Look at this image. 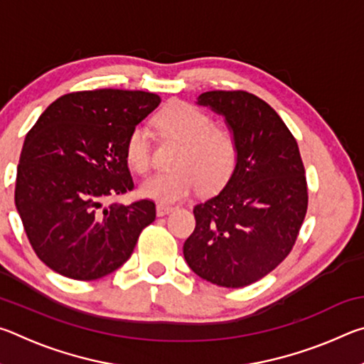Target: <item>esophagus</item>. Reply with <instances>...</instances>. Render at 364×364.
Listing matches in <instances>:
<instances>
[{
  "label": "esophagus",
  "mask_w": 364,
  "mask_h": 364,
  "mask_svg": "<svg viewBox=\"0 0 364 364\" xmlns=\"http://www.w3.org/2000/svg\"><path fill=\"white\" fill-rule=\"evenodd\" d=\"M175 208L170 207V205H165V204H157V215L159 217H165V215H168L173 212Z\"/></svg>",
  "instance_id": "obj_1"
}]
</instances>
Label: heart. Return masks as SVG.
Masks as SVG:
<instances>
[{
	"mask_svg": "<svg viewBox=\"0 0 364 364\" xmlns=\"http://www.w3.org/2000/svg\"><path fill=\"white\" fill-rule=\"evenodd\" d=\"M157 130L181 144L173 159V170L156 173L141 183V194L162 202H176L199 186L213 191L230 180L237 162L232 134L215 127L210 115L186 102H173L157 115ZM125 159L130 168L146 173L151 167V141L146 128L136 127L128 134Z\"/></svg>",
	"mask_w": 364,
	"mask_h": 364,
	"instance_id": "obj_1",
	"label": "heart"
}]
</instances>
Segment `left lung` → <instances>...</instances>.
<instances>
[{
    "mask_svg": "<svg viewBox=\"0 0 364 364\" xmlns=\"http://www.w3.org/2000/svg\"><path fill=\"white\" fill-rule=\"evenodd\" d=\"M196 104L223 117L237 162L223 189L194 207L196 230L183 245L184 260L212 284L244 287L292 250L308 205L305 168L297 141L260 97L207 91Z\"/></svg>",
    "mask_w": 364,
    "mask_h": 364,
    "instance_id": "obj_1",
    "label": "left lung"
}]
</instances>
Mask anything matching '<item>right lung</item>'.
<instances>
[{
	"label": "right lung",
	"instance_id": "1",
	"mask_svg": "<svg viewBox=\"0 0 364 364\" xmlns=\"http://www.w3.org/2000/svg\"><path fill=\"white\" fill-rule=\"evenodd\" d=\"M160 101L146 91H78L54 101L28 132L14 200L35 254L53 271L78 281L114 273L156 220L152 200H106L133 189L127 138Z\"/></svg>",
	"mask_w": 364,
	"mask_h": 364
}]
</instances>
